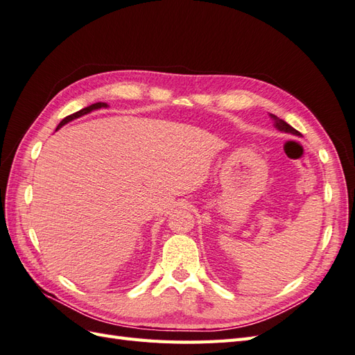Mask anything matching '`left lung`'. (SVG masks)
<instances>
[{
  "instance_id": "1",
  "label": "left lung",
  "mask_w": 355,
  "mask_h": 355,
  "mask_svg": "<svg viewBox=\"0 0 355 355\" xmlns=\"http://www.w3.org/2000/svg\"><path fill=\"white\" fill-rule=\"evenodd\" d=\"M270 118L272 121H275V125H276V129H279L280 132H286V133H293V135H295V136H302V133H300L298 130H295L294 127H291L286 121H284V120H280L279 116H276V115H272V114H270Z\"/></svg>"
}]
</instances>
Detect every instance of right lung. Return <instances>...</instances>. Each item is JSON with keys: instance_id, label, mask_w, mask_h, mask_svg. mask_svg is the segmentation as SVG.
Wrapping results in <instances>:
<instances>
[{"instance_id": "add662e5", "label": "right lung", "mask_w": 355, "mask_h": 355, "mask_svg": "<svg viewBox=\"0 0 355 355\" xmlns=\"http://www.w3.org/2000/svg\"><path fill=\"white\" fill-rule=\"evenodd\" d=\"M100 107H107V105H106V103H102V102H98V103L89 105V106H87V107H84V109H80V111H78V112H75V114L67 115V116L64 118V120H62V121L58 124L57 130L60 129V127H62V125H64V124H67L69 121H71V120H76V118L83 116V115H85V114H89L91 111H96V109H100Z\"/></svg>"}]
</instances>
